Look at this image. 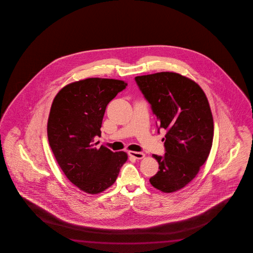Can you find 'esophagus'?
Segmentation results:
<instances>
[{"label":"esophagus","mask_w":253,"mask_h":253,"mask_svg":"<svg viewBox=\"0 0 253 253\" xmlns=\"http://www.w3.org/2000/svg\"><path fill=\"white\" fill-rule=\"evenodd\" d=\"M128 154L129 156L133 157V159H141L145 157V154L142 152H136V151H132V150L128 151Z\"/></svg>","instance_id":"34e87169"}]
</instances>
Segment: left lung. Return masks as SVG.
<instances>
[{
    "label": "left lung",
    "mask_w": 253,
    "mask_h": 253,
    "mask_svg": "<svg viewBox=\"0 0 253 253\" xmlns=\"http://www.w3.org/2000/svg\"><path fill=\"white\" fill-rule=\"evenodd\" d=\"M150 103L159 129L167 130L164 157L152 155L159 171L150 184L165 193L184 188L196 177L210 154L213 118L200 86L179 73L162 72L135 77Z\"/></svg>",
    "instance_id": "left-lung-1"
}]
</instances>
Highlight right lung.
I'll list each match as a JSON object with an SVG mask.
<instances>
[{"label":"right lung","instance_id":"add662e5","mask_svg":"<svg viewBox=\"0 0 253 253\" xmlns=\"http://www.w3.org/2000/svg\"><path fill=\"white\" fill-rule=\"evenodd\" d=\"M126 86L120 80L88 78L64 86L52 103L47 126L52 152L67 179L84 192L110 188L127 160L124 151L94 143L108 103Z\"/></svg>","mask_w":253,"mask_h":253}]
</instances>
